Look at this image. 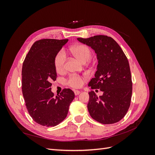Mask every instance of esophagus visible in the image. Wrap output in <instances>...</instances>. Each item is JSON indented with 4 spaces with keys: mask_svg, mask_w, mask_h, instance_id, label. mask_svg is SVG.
I'll list each match as a JSON object with an SVG mask.
<instances>
[{
    "mask_svg": "<svg viewBox=\"0 0 155 155\" xmlns=\"http://www.w3.org/2000/svg\"><path fill=\"white\" fill-rule=\"evenodd\" d=\"M74 94H75V95L76 96H77V95H78V94H80V91H74Z\"/></svg>",
    "mask_w": 155,
    "mask_h": 155,
    "instance_id": "34e87169",
    "label": "esophagus"
}]
</instances>
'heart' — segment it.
<instances>
[{
    "label": "heart",
    "instance_id": "heart-1",
    "mask_svg": "<svg viewBox=\"0 0 155 155\" xmlns=\"http://www.w3.org/2000/svg\"><path fill=\"white\" fill-rule=\"evenodd\" d=\"M70 50L75 57L83 63L88 62L92 58V51L85 45H75L70 48ZM65 60H66V55L64 51H59L54 59V66L58 72H61L64 70ZM83 83V79L78 75H70L67 79V85L73 88L80 87Z\"/></svg>",
    "mask_w": 155,
    "mask_h": 155
}]
</instances>
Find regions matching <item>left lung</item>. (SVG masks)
<instances>
[{"label": "left lung", "instance_id": "left-lung-1", "mask_svg": "<svg viewBox=\"0 0 155 155\" xmlns=\"http://www.w3.org/2000/svg\"><path fill=\"white\" fill-rule=\"evenodd\" d=\"M78 40L91 46L97 55V71L88 86L104 92L98 97L94 91L88 92L89 114L103 124L118 122L127 112L132 96L133 83L128 59L110 37L100 35Z\"/></svg>", "mask_w": 155, "mask_h": 155}]
</instances>
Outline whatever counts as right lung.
I'll return each instance as SVG.
<instances>
[{"label":"right lung","mask_w":155,"mask_h":155,"mask_svg":"<svg viewBox=\"0 0 155 155\" xmlns=\"http://www.w3.org/2000/svg\"><path fill=\"white\" fill-rule=\"evenodd\" d=\"M68 39H44L35 41L26 55L22 68V91L26 109L36 123L54 127L66 118L75 97L70 88L54 96L51 81L56 80L55 55Z\"/></svg>","instance_id":"obj_1"}]
</instances>
